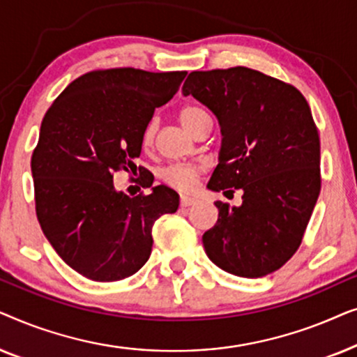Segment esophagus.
Instances as JSON below:
<instances>
[{
  "instance_id": "obj_1",
  "label": "esophagus",
  "mask_w": 357,
  "mask_h": 357,
  "mask_svg": "<svg viewBox=\"0 0 357 357\" xmlns=\"http://www.w3.org/2000/svg\"><path fill=\"white\" fill-rule=\"evenodd\" d=\"M195 203H197V199L192 198V197H185V195H182V197H180V206H182V208L193 206Z\"/></svg>"
}]
</instances>
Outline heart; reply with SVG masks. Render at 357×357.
<instances>
[{
	"label": "heart",
	"instance_id": "obj_1",
	"mask_svg": "<svg viewBox=\"0 0 357 357\" xmlns=\"http://www.w3.org/2000/svg\"><path fill=\"white\" fill-rule=\"evenodd\" d=\"M206 119H209L206 110L199 109L197 105H185L178 110L180 123H182L188 131H192L193 135L195 131L198 130V126ZM155 131H158V120L149 119L148 123L144 125L143 131H141V146H143L144 149H149L151 146L154 144ZM199 174H202V167H198V165L174 164L165 167L162 172H160V178H162L169 187L180 190V192H190V190L197 185Z\"/></svg>",
	"mask_w": 357,
	"mask_h": 357
}]
</instances>
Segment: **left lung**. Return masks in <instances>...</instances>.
Instances as JSON below:
<instances>
[{
    "label": "left lung",
    "instance_id": "8db88e82",
    "mask_svg": "<svg viewBox=\"0 0 357 357\" xmlns=\"http://www.w3.org/2000/svg\"><path fill=\"white\" fill-rule=\"evenodd\" d=\"M182 92L221 125L208 188L243 192L238 208L214 203L219 216L203 234L204 252L236 276L280 270L299 248L321 187L320 138L305 97L245 66L190 73Z\"/></svg>",
    "mask_w": 357,
    "mask_h": 357
}]
</instances>
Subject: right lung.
I'll list each match as a JSON object with an SVG mask.
<instances>
[{"label": "right lung", "mask_w": 357, "mask_h": 357, "mask_svg": "<svg viewBox=\"0 0 357 357\" xmlns=\"http://www.w3.org/2000/svg\"><path fill=\"white\" fill-rule=\"evenodd\" d=\"M185 76L135 68L86 73L43 116L31 159L37 219L61 260L92 281L135 275L151 255L155 219L177 211L172 188L141 177V187L153 190L130 198L115 190L114 174L136 169L141 131Z\"/></svg>", "instance_id": "add662e5"}]
</instances>
